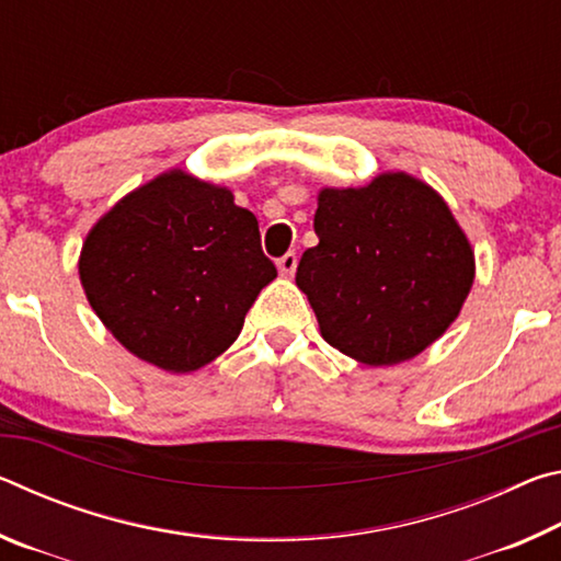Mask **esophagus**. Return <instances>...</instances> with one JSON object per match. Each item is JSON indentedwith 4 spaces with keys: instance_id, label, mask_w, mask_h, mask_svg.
<instances>
[{
    "instance_id": "1",
    "label": "esophagus",
    "mask_w": 561,
    "mask_h": 561,
    "mask_svg": "<svg viewBox=\"0 0 561 561\" xmlns=\"http://www.w3.org/2000/svg\"><path fill=\"white\" fill-rule=\"evenodd\" d=\"M297 254H294V252H287V254H284V257H279L277 260V270H279V274H282V277H291V274L294 272H297Z\"/></svg>"
}]
</instances>
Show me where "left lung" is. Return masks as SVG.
<instances>
[{"instance_id":"left-lung-1","label":"left lung","mask_w":561,"mask_h":561,"mask_svg":"<svg viewBox=\"0 0 561 561\" xmlns=\"http://www.w3.org/2000/svg\"><path fill=\"white\" fill-rule=\"evenodd\" d=\"M319 244L301 254L297 287L321 336L368 366L421 354L458 319L474 279V254L450 207L408 173L366 187H324Z\"/></svg>"}]
</instances>
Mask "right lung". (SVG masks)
Segmentation results:
<instances>
[{
	"mask_svg": "<svg viewBox=\"0 0 561 561\" xmlns=\"http://www.w3.org/2000/svg\"><path fill=\"white\" fill-rule=\"evenodd\" d=\"M79 274L130 354L190 374L230 348L277 267L262 252L257 217L230 190L170 170L93 225Z\"/></svg>",
	"mask_w": 561,
	"mask_h": 561,
	"instance_id": "obj_1",
	"label": "right lung"
}]
</instances>
